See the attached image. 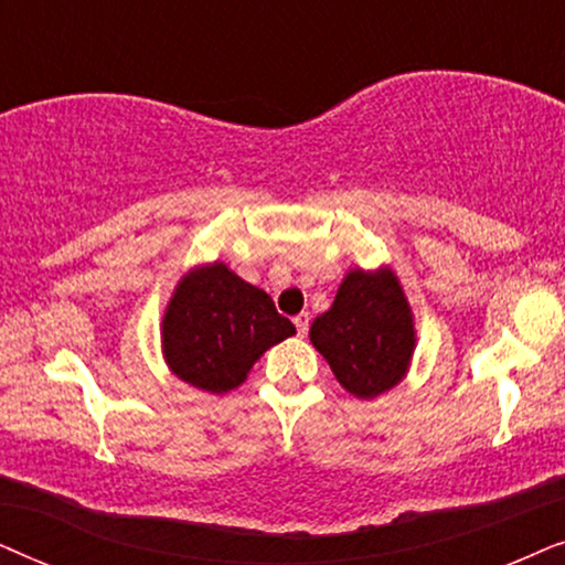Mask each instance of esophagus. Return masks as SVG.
<instances>
[{
  "instance_id": "34e87169",
  "label": "esophagus",
  "mask_w": 565,
  "mask_h": 565,
  "mask_svg": "<svg viewBox=\"0 0 565 565\" xmlns=\"http://www.w3.org/2000/svg\"><path fill=\"white\" fill-rule=\"evenodd\" d=\"M295 326H297V333H299V338H305V335H307V328H310V315H307V312H299L297 318H295Z\"/></svg>"
}]
</instances>
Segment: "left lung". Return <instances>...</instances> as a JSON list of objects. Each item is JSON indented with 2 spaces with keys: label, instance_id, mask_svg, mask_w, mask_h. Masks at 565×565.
<instances>
[{
  "label": "left lung",
  "instance_id": "1",
  "mask_svg": "<svg viewBox=\"0 0 565 565\" xmlns=\"http://www.w3.org/2000/svg\"><path fill=\"white\" fill-rule=\"evenodd\" d=\"M310 341L359 401L401 385L416 351V320L395 270L349 268L330 310L315 318Z\"/></svg>",
  "mask_w": 565,
  "mask_h": 565
}]
</instances>
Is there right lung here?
<instances>
[{"mask_svg":"<svg viewBox=\"0 0 565 565\" xmlns=\"http://www.w3.org/2000/svg\"><path fill=\"white\" fill-rule=\"evenodd\" d=\"M295 333L291 320L276 312L274 299L224 260L188 268L160 322L168 370L212 395L243 385L255 361Z\"/></svg>","mask_w":565,"mask_h":565,"instance_id":"1","label":"right lung"}]
</instances>
